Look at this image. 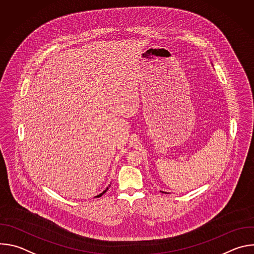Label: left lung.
I'll return each instance as SVG.
<instances>
[{
    "label": "left lung",
    "mask_w": 254,
    "mask_h": 254,
    "mask_svg": "<svg viewBox=\"0 0 254 254\" xmlns=\"http://www.w3.org/2000/svg\"><path fill=\"white\" fill-rule=\"evenodd\" d=\"M161 192H162V193H167V192H163V191H161Z\"/></svg>",
    "instance_id": "8db88e82"
}]
</instances>
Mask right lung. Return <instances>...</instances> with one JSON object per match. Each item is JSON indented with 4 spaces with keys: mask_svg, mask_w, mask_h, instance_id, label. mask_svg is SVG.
Instances as JSON below:
<instances>
[{
    "mask_svg": "<svg viewBox=\"0 0 254 254\" xmlns=\"http://www.w3.org/2000/svg\"><path fill=\"white\" fill-rule=\"evenodd\" d=\"M110 186H111V185H110ZM110 186H108V187H110ZM108 187H106V189H105V190H104L102 193H100L99 195H97V196H95V197H100V196H102V195H103V194H104V193H105V192L108 190Z\"/></svg>",
    "mask_w": 254,
    "mask_h": 254,
    "instance_id": "right-lung-1",
    "label": "right lung"
}]
</instances>
